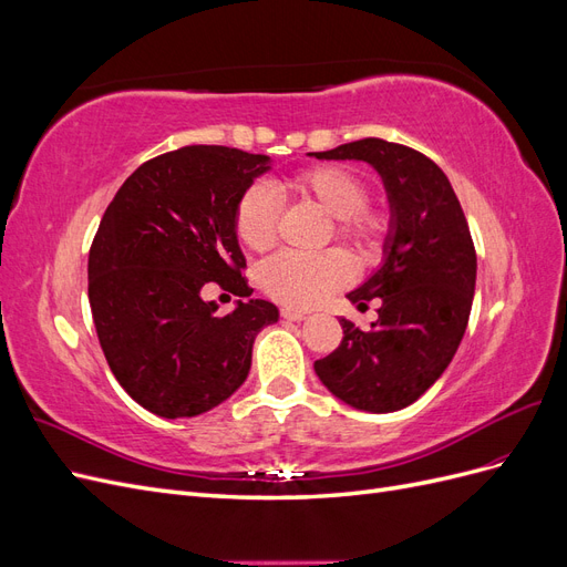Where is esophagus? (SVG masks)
Listing matches in <instances>:
<instances>
[{"label": "esophagus", "mask_w": 567, "mask_h": 567, "mask_svg": "<svg viewBox=\"0 0 567 567\" xmlns=\"http://www.w3.org/2000/svg\"><path fill=\"white\" fill-rule=\"evenodd\" d=\"M281 317L288 319V321H305L307 315L300 312V310H290V307H286V310H281Z\"/></svg>", "instance_id": "esophagus-1"}]
</instances>
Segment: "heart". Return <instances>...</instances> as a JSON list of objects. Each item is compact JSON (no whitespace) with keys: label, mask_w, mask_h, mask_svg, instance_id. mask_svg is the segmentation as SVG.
Masks as SVG:
<instances>
[{"label":"heart","mask_w":567,"mask_h":567,"mask_svg":"<svg viewBox=\"0 0 567 567\" xmlns=\"http://www.w3.org/2000/svg\"><path fill=\"white\" fill-rule=\"evenodd\" d=\"M296 198L319 208L326 217L336 219V231L354 246L369 252L383 234L379 215L369 213L367 186L354 173L338 165L310 167L286 182ZM279 200L271 188L257 184L244 194L236 210V234L246 248L262 252L277 241ZM352 267L342 252L298 255L279 252L260 267V284L271 298L290 307H315L333 290L350 284Z\"/></svg>","instance_id":"heart-1"}]
</instances>
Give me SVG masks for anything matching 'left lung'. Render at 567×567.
I'll return each instance as SVG.
<instances>
[{"mask_svg": "<svg viewBox=\"0 0 567 567\" xmlns=\"http://www.w3.org/2000/svg\"><path fill=\"white\" fill-rule=\"evenodd\" d=\"M310 156L362 161L385 188L383 262L348 293L359 310L381 300L379 319L371 331L340 319L342 342L315 371L340 402L390 414L440 379L466 333L477 274L468 221L447 175L414 148L359 140Z\"/></svg>", "mask_w": 567, "mask_h": 567, "instance_id": "obj_1", "label": "left lung"}]
</instances>
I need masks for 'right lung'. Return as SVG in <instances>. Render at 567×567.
<instances>
[{"mask_svg": "<svg viewBox=\"0 0 567 567\" xmlns=\"http://www.w3.org/2000/svg\"><path fill=\"white\" fill-rule=\"evenodd\" d=\"M271 158L229 146H184L146 161L117 188L90 250V307L106 362L130 398L163 419H192L244 385L252 342L279 321L267 300L219 317L208 281L238 298L236 210Z\"/></svg>", "mask_w": 567, "mask_h": 567, "instance_id": "add662e5", "label": "right lung"}]
</instances>
